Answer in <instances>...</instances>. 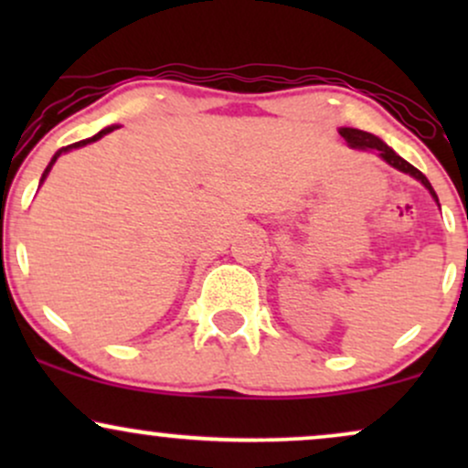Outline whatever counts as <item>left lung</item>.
<instances>
[{"label": "left lung", "mask_w": 468, "mask_h": 468, "mask_svg": "<svg viewBox=\"0 0 468 468\" xmlns=\"http://www.w3.org/2000/svg\"><path fill=\"white\" fill-rule=\"evenodd\" d=\"M341 136L346 138L350 147H354V149H374V152H378V155L385 160V163L391 165V166H396V169H399V171H405V174L413 176V178H416V180H420L422 185L429 189V193H431V196H433V200L438 202L436 191H433L431 182L424 178L422 171H418L416 166L407 163V160H402L400 155L394 152V149L388 147V144L380 141V138H376L374 133H367V132H363V130H352V127H343Z\"/></svg>", "instance_id": "1"}]
</instances>
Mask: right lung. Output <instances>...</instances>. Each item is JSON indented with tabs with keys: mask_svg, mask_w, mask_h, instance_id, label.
I'll use <instances>...</instances> for the list:
<instances>
[{
	"mask_svg": "<svg viewBox=\"0 0 468 468\" xmlns=\"http://www.w3.org/2000/svg\"><path fill=\"white\" fill-rule=\"evenodd\" d=\"M112 130H114V127H107V130H101V132H99V133H96V136H92V138H85V141H79V143H74V144H68V147H61V149H58V152H57L55 155H52L50 165H48V166H46L44 176H41V182H44V180H46V176H48V174H50L52 165H55V163H57V158H58V155H61V154H66V152H69V149H77V147H83V144H88V143H94V141H99V138H101V136H105V133H110Z\"/></svg>",
	"mask_w": 468,
	"mask_h": 468,
	"instance_id": "1",
	"label": "right lung"
}]
</instances>
